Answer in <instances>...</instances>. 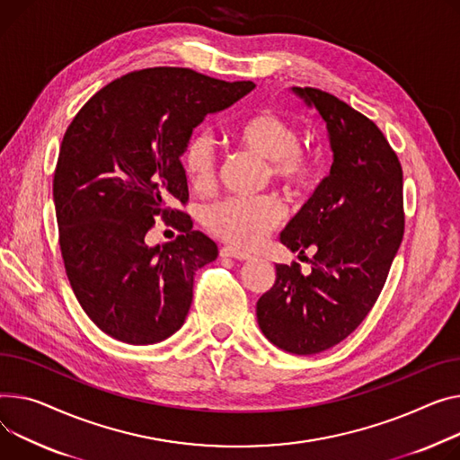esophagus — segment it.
<instances>
[{"label": "esophagus", "mask_w": 460, "mask_h": 460, "mask_svg": "<svg viewBox=\"0 0 460 460\" xmlns=\"http://www.w3.org/2000/svg\"><path fill=\"white\" fill-rule=\"evenodd\" d=\"M220 257H231V259H236V261H250L252 255L246 253V252H240L236 248H231V246H226L220 250Z\"/></svg>", "instance_id": "esophagus-1"}]
</instances>
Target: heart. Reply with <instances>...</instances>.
Segmentation results:
<instances>
[{
  "mask_svg": "<svg viewBox=\"0 0 460 460\" xmlns=\"http://www.w3.org/2000/svg\"><path fill=\"white\" fill-rule=\"evenodd\" d=\"M231 140L253 155L268 161L275 182L294 196L311 192L322 173L316 151L299 144L297 128L270 109L255 111L236 119ZM182 168L196 190H208L217 179V155L205 133H194L182 149ZM285 218V207L278 198H224L205 212V226L224 242L240 250H252Z\"/></svg>",
  "mask_w": 460,
  "mask_h": 460,
  "instance_id": "1",
  "label": "heart"
}]
</instances>
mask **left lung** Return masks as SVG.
<instances>
[{
	"instance_id": "obj_1",
	"label": "left lung",
	"mask_w": 460,
	"mask_h": 460,
	"mask_svg": "<svg viewBox=\"0 0 460 460\" xmlns=\"http://www.w3.org/2000/svg\"><path fill=\"white\" fill-rule=\"evenodd\" d=\"M327 126L332 149L329 175L281 233V243L305 257L275 264V283L257 301L266 339L294 355L325 351L368 316L400 248L403 170L381 129L329 92L294 86Z\"/></svg>"
}]
</instances>
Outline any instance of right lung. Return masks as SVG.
I'll return each instance as SVG.
<instances>
[{"mask_svg":"<svg viewBox=\"0 0 460 460\" xmlns=\"http://www.w3.org/2000/svg\"><path fill=\"white\" fill-rule=\"evenodd\" d=\"M253 88L146 68L103 86L68 126L53 175L60 253L83 311L112 339L157 344L185 323L194 275L218 248L172 208L189 201L182 149L207 114ZM159 216L181 234L149 249L143 240Z\"/></svg>","mask_w":460,"mask_h":460,"instance_id":"add662e5","label":"right lung"}]
</instances>
